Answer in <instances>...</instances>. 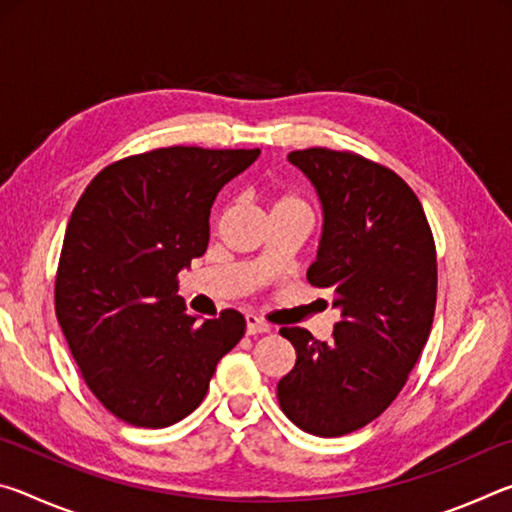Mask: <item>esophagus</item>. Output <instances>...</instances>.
<instances>
[{"label":"esophagus","instance_id":"34e87169","mask_svg":"<svg viewBox=\"0 0 512 512\" xmlns=\"http://www.w3.org/2000/svg\"><path fill=\"white\" fill-rule=\"evenodd\" d=\"M246 332H248L250 336L266 334V332H271V325L264 323V320H259V318L253 316V314H248V316H246Z\"/></svg>","mask_w":512,"mask_h":512}]
</instances>
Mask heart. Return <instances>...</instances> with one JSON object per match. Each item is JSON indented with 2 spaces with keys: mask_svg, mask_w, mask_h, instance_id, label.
Returning a JSON list of instances; mask_svg holds the SVG:
<instances>
[{
  "mask_svg": "<svg viewBox=\"0 0 512 512\" xmlns=\"http://www.w3.org/2000/svg\"><path fill=\"white\" fill-rule=\"evenodd\" d=\"M291 203H300V201H296V198H291V196H284V198H280V201H277V205H291Z\"/></svg>",
  "mask_w": 512,
  "mask_h": 512,
  "instance_id": "heart-1",
  "label": "heart"
}]
</instances>
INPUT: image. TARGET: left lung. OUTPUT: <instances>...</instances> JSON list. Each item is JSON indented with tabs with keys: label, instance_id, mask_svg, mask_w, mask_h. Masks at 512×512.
<instances>
[{
	"label": "left lung",
	"instance_id": "obj_1",
	"mask_svg": "<svg viewBox=\"0 0 512 512\" xmlns=\"http://www.w3.org/2000/svg\"><path fill=\"white\" fill-rule=\"evenodd\" d=\"M314 185L323 235L307 280L341 311L334 341L282 327L296 366L277 384L287 418L339 438L379 418L402 391L429 339L436 246L413 189L395 171L348 151L289 153Z\"/></svg>",
	"mask_w": 512,
	"mask_h": 512
}]
</instances>
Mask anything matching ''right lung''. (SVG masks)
<instances>
[{
    "instance_id": "add662e5",
    "label": "right lung",
    "mask_w": 512,
    "mask_h": 512,
    "mask_svg": "<svg viewBox=\"0 0 512 512\" xmlns=\"http://www.w3.org/2000/svg\"><path fill=\"white\" fill-rule=\"evenodd\" d=\"M257 158L259 149H155L103 169L74 207L56 316L85 384L133 427L187 418L246 332L235 309L189 316L178 273L207 250L216 194Z\"/></svg>"
}]
</instances>
